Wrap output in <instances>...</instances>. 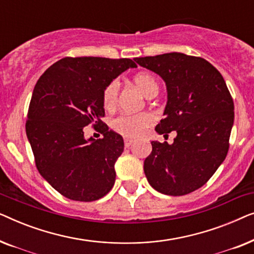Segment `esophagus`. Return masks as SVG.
I'll return each mask as SVG.
<instances>
[{"label": "esophagus", "mask_w": 254, "mask_h": 254, "mask_svg": "<svg viewBox=\"0 0 254 254\" xmlns=\"http://www.w3.org/2000/svg\"><path fill=\"white\" fill-rule=\"evenodd\" d=\"M134 143L133 140H129V138H125V147H130L131 144Z\"/></svg>", "instance_id": "esophagus-1"}]
</instances>
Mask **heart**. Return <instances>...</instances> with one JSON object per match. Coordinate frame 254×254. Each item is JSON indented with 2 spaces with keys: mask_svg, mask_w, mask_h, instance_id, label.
Segmentation results:
<instances>
[{
  "mask_svg": "<svg viewBox=\"0 0 254 254\" xmlns=\"http://www.w3.org/2000/svg\"><path fill=\"white\" fill-rule=\"evenodd\" d=\"M134 83L147 98L158 93L157 82L154 76L148 72H140L135 75ZM118 95H119V82L114 79L103 92V105L105 110L112 111L116 109ZM152 123H154V117L150 113L121 114L112 121V128L125 137H137L143 134L145 128L150 126Z\"/></svg>",
  "mask_w": 254,
  "mask_h": 254,
  "instance_id": "obj_1",
  "label": "heart"
}]
</instances>
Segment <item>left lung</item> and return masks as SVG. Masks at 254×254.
I'll return each instance as SVG.
<instances>
[{
    "mask_svg": "<svg viewBox=\"0 0 254 254\" xmlns=\"http://www.w3.org/2000/svg\"><path fill=\"white\" fill-rule=\"evenodd\" d=\"M134 60L165 82V118L156 131L177 133L172 144L151 141L145 177L159 193L185 195L203 186L225 159L235 117L231 95L223 76L202 58L173 52Z\"/></svg>",
    "mask_w": 254,
    "mask_h": 254,
    "instance_id": "8db88e82",
    "label": "left lung"
}]
</instances>
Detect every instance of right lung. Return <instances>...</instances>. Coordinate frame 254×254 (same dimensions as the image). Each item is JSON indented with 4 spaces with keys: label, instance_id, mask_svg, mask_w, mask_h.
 Segmentation results:
<instances>
[{
    "label": "right lung",
    "instance_id": "right-lung-1",
    "mask_svg": "<svg viewBox=\"0 0 254 254\" xmlns=\"http://www.w3.org/2000/svg\"><path fill=\"white\" fill-rule=\"evenodd\" d=\"M136 67L130 59L64 58L38 79L26 136L41 177L68 199L95 201L113 187L124 138L102 121L103 92L121 72ZM90 123L100 127L103 139L85 138L82 129Z\"/></svg>",
    "mask_w": 254,
    "mask_h": 254
}]
</instances>
